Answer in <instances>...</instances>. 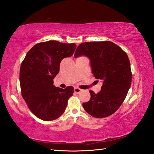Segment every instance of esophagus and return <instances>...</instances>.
Wrapping results in <instances>:
<instances>
[{"label":"esophagus","instance_id":"esophagus-1","mask_svg":"<svg viewBox=\"0 0 154 154\" xmlns=\"http://www.w3.org/2000/svg\"><path fill=\"white\" fill-rule=\"evenodd\" d=\"M74 92H76V93H77V94H78V93H80V92H81V89L80 88H77V87H75L74 88Z\"/></svg>","mask_w":154,"mask_h":154}]
</instances>
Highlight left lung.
I'll list each match as a JSON object with an SVG mask.
<instances>
[{
    "mask_svg": "<svg viewBox=\"0 0 154 154\" xmlns=\"http://www.w3.org/2000/svg\"><path fill=\"white\" fill-rule=\"evenodd\" d=\"M90 60L92 73L103 82L97 94L90 91L91 99L83 103L88 114L103 118L114 114L125 100L131 85L132 72L128 56L110 41L83 42L78 46L74 57Z\"/></svg>",
    "mask_w": 154,
    "mask_h": 154,
    "instance_id": "8db88e82",
    "label": "left lung"
}]
</instances>
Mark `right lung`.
I'll return each instance as SVG.
<instances>
[{
	"label": "right lung",
	"mask_w": 154,
	"mask_h": 154,
	"mask_svg": "<svg viewBox=\"0 0 154 154\" xmlns=\"http://www.w3.org/2000/svg\"><path fill=\"white\" fill-rule=\"evenodd\" d=\"M75 44L50 40L35 45L26 55L20 69V84L23 98L30 110L44 121L58 118L67 105L74 88L53 85L60 64L64 58L72 56Z\"/></svg>",
	"instance_id": "right-lung-1"
}]
</instances>
